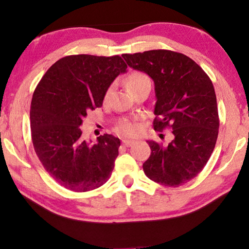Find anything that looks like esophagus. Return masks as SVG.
I'll return each mask as SVG.
<instances>
[{"label": "esophagus", "mask_w": 249, "mask_h": 249, "mask_svg": "<svg viewBox=\"0 0 249 249\" xmlns=\"http://www.w3.org/2000/svg\"><path fill=\"white\" fill-rule=\"evenodd\" d=\"M123 142V145L124 146H126V147H129V146H132V145H134V141H127V140H124L123 142Z\"/></svg>", "instance_id": "1"}]
</instances>
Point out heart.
<instances>
[{"label":"heart","instance_id":"heart-1","mask_svg":"<svg viewBox=\"0 0 249 249\" xmlns=\"http://www.w3.org/2000/svg\"><path fill=\"white\" fill-rule=\"evenodd\" d=\"M126 86H127L128 90L130 92H133L145 86H151V80L146 73L141 72V71H135V72H132L128 75L127 81H126ZM112 92H113V84L112 86H109L104 92V95H103L104 103L107 102ZM116 130L125 137H134V136H137L138 133H140L141 124L138 123L137 121H127V120L121 121L120 123L116 125Z\"/></svg>","mask_w":249,"mask_h":249}]
</instances>
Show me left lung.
I'll use <instances>...</instances> for the list:
<instances>
[{"label":"left lung","instance_id":"1","mask_svg":"<svg viewBox=\"0 0 249 249\" xmlns=\"http://www.w3.org/2000/svg\"><path fill=\"white\" fill-rule=\"evenodd\" d=\"M129 67L154 80L157 102L154 129L169 128L168 145L148 141L150 156L142 165L150 180L179 187L200 174L216 144L220 119L213 83L204 70L183 53L157 49L124 53Z\"/></svg>","mask_w":249,"mask_h":249}]
</instances>
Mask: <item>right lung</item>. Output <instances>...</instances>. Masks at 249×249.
<instances>
[{"label":"right lung","mask_w":249,"mask_h":249,"mask_svg":"<svg viewBox=\"0 0 249 249\" xmlns=\"http://www.w3.org/2000/svg\"><path fill=\"white\" fill-rule=\"evenodd\" d=\"M126 68L117 54H71L54 62L34 91V149L50 177L70 191L94 190L111 177L120 140L104 134L90 145L80 126L87 112L102 107L105 90Z\"/></svg>","instance_id":"1"}]
</instances>
